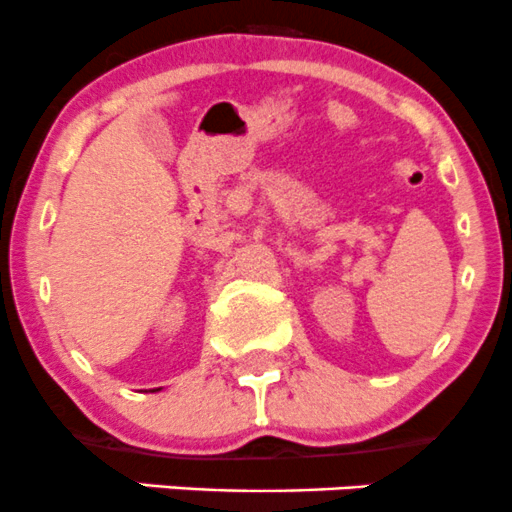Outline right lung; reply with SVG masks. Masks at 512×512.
<instances>
[{
    "mask_svg": "<svg viewBox=\"0 0 512 512\" xmlns=\"http://www.w3.org/2000/svg\"><path fill=\"white\" fill-rule=\"evenodd\" d=\"M156 391H158V389H156Z\"/></svg>",
    "mask_w": 512,
    "mask_h": 512,
    "instance_id": "1",
    "label": "right lung"
}]
</instances>
